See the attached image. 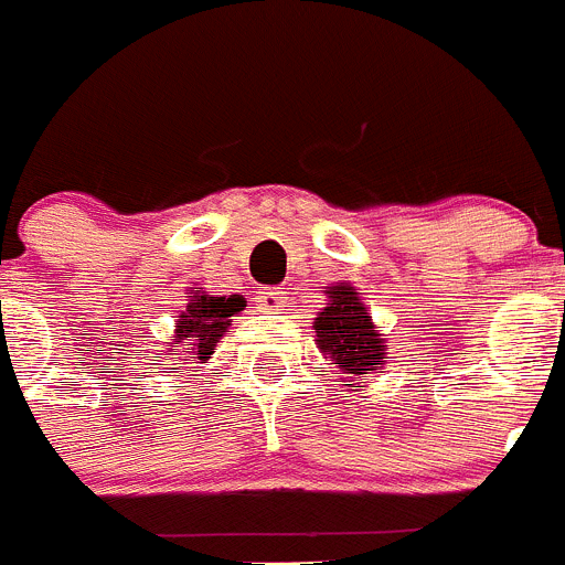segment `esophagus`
I'll use <instances>...</instances> for the list:
<instances>
[{
  "label": "esophagus",
  "instance_id": "1",
  "mask_svg": "<svg viewBox=\"0 0 565 565\" xmlns=\"http://www.w3.org/2000/svg\"><path fill=\"white\" fill-rule=\"evenodd\" d=\"M286 291H279V288H266V291H259V308L266 313H279L286 311Z\"/></svg>",
  "mask_w": 565,
  "mask_h": 565
}]
</instances>
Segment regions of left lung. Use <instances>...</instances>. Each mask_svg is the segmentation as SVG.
Wrapping results in <instances>:
<instances>
[{"label":"left lung","instance_id":"8db88e82","mask_svg":"<svg viewBox=\"0 0 565 565\" xmlns=\"http://www.w3.org/2000/svg\"><path fill=\"white\" fill-rule=\"evenodd\" d=\"M311 328L322 359L339 373H348L356 387H362L364 373H384L391 362L387 339L379 333L359 288L351 282H331L326 288V308Z\"/></svg>","mask_w":565,"mask_h":565}]
</instances>
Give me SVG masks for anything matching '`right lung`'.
Segmentation results:
<instances>
[{
  "label": "right lung",
  "instance_id": "1",
  "mask_svg": "<svg viewBox=\"0 0 565 565\" xmlns=\"http://www.w3.org/2000/svg\"><path fill=\"white\" fill-rule=\"evenodd\" d=\"M239 311H246V299L239 294L214 297L203 288L189 291V302L178 313L172 339L167 342V351L161 353V359H167V367L161 371L181 373L186 364L209 362L223 333L232 326V317Z\"/></svg>",
  "mask_w": 565,
  "mask_h": 565
}]
</instances>
